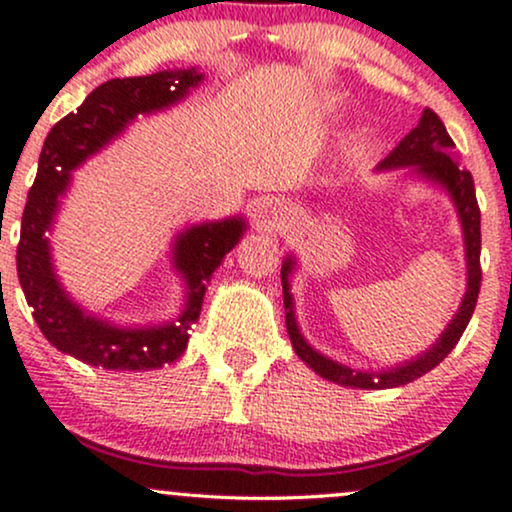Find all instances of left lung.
<instances>
[{
  "label": "left lung",
  "instance_id": "left-lung-1",
  "mask_svg": "<svg viewBox=\"0 0 512 512\" xmlns=\"http://www.w3.org/2000/svg\"><path fill=\"white\" fill-rule=\"evenodd\" d=\"M402 166H416V170L424 173L426 178L445 185V190H448L452 199H455V207L460 211L464 231V245H467V293H464L460 313L455 315V320L450 322L448 330L443 332V337L438 339V344L433 346L431 351H426L424 356H419L416 361L404 363V366L399 368L383 370V373H363V370H351L342 366V363L330 361V358L320 356L315 349H310V346L305 344V339L301 337V332H298L296 327V317H293L291 308L289 272L293 262L286 260L284 267H281V286H284V305L289 308V313H286V330H289L291 344L293 349H296V354L301 356L315 373L332 380V383L363 387V390H385V387L407 385L411 380L421 378V375L428 373L431 368H436L438 363L455 349L462 332L467 330L469 320H472L474 308H477V298L481 289V211L477 204V192H474L472 173L457 161L455 142L450 139L448 129H445L443 120H440L431 108L424 110L419 127L411 129L407 137L399 142L397 149L380 163V168Z\"/></svg>",
  "mask_w": 512,
  "mask_h": 512
}]
</instances>
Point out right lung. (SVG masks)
<instances>
[{
  "label": "right lung",
  "instance_id": "obj_1",
  "mask_svg": "<svg viewBox=\"0 0 512 512\" xmlns=\"http://www.w3.org/2000/svg\"><path fill=\"white\" fill-rule=\"evenodd\" d=\"M199 81L202 74L195 69L110 79L88 93L76 113L62 117L50 129L40 151L38 175L23 209L16 269L40 332L62 354L105 370H149L175 361L185 351L190 339L187 332L202 310L211 274L236 248L240 233L245 231L243 221L204 223L182 233L175 248V264L185 274L190 289L187 308L178 322L149 330H122L108 325L69 301L52 272L45 231L55 216L57 197L67 190L69 170L79 166L86 156L96 154L139 113H151L180 101Z\"/></svg>",
  "mask_w": 512,
  "mask_h": 512
}]
</instances>
